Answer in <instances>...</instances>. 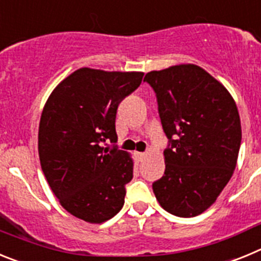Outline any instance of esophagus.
<instances>
[{
	"label": "esophagus",
	"instance_id": "34e87169",
	"mask_svg": "<svg viewBox=\"0 0 261 261\" xmlns=\"http://www.w3.org/2000/svg\"><path fill=\"white\" fill-rule=\"evenodd\" d=\"M146 155H147L146 153H140V151H137V153H136V156H137L138 161H144V159L146 158Z\"/></svg>",
	"mask_w": 261,
	"mask_h": 261
}]
</instances>
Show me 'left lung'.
I'll return each mask as SVG.
<instances>
[{"mask_svg":"<svg viewBox=\"0 0 261 261\" xmlns=\"http://www.w3.org/2000/svg\"><path fill=\"white\" fill-rule=\"evenodd\" d=\"M144 81L155 91L171 144L163 153L165 175L153 183L154 195L168 213L199 216L216 202L237 166L242 126L235 100L195 64L149 71Z\"/></svg>","mask_w":261,"mask_h":261,"instance_id":"8db88e82","label":"left lung"}]
</instances>
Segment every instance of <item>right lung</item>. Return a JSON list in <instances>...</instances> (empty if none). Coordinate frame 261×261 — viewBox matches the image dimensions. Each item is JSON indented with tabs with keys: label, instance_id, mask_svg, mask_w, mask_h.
Instances as JSON below:
<instances>
[{
	"label": "right lung",
	"instance_id": "add662e5",
	"mask_svg": "<svg viewBox=\"0 0 261 261\" xmlns=\"http://www.w3.org/2000/svg\"><path fill=\"white\" fill-rule=\"evenodd\" d=\"M142 77V71L81 68L45 102L38 136L41 170L62 208L80 220L102 223L123 208L132 155L103 144L117 141L119 103Z\"/></svg>",
	"mask_w": 261,
	"mask_h": 261
}]
</instances>
